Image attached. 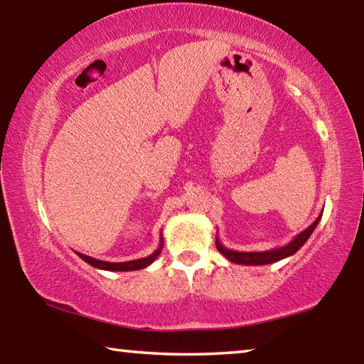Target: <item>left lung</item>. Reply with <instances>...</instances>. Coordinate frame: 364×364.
I'll use <instances>...</instances> for the list:
<instances>
[{
    "instance_id": "8db88e82",
    "label": "left lung",
    "mask_w": 364,
    "mask_h": 364,
    "mask_svg": "<svg viewBox=\"0 0 364 364\" xmlns=\"http://www.w3.org/2000/svg\"><path fill=\"white\" fill-rule=\"evenodd\" d=\"M321 215H318V218L313 221V223L306 228L305 231H301L300 234H297L291 242L286 244L284 247L279 249H271V250H264V252H237V250H231L226 249L223 244L220 242V239L217 236V249L220 250V254H223L228 260L237 264H268V263H274L279 262L282 258L291 257L297 252L301 245H304L308 237L311 236V232L315 231V228L318 226L319 220H321Z\"/></svg>"
}]
</instances>
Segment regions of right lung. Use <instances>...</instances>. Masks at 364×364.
I'll return each instance as SVG.
<instances>
[{
  "label": "right lung",
  "mask_w": 364,
  "mask_h": 364,
  "mask_svg": "<svg viewBox=\"0 0 364 364\" xmlns=\"http://www.w3.org/2000/svg\"><path fill=\"white\" fill-rule=\"evenodd\" d=\"M164 249V237L162 234H160V244L157 250L151 254L149 257H144V258H138V260H132V262H120V263H114V262H104V260H96L93 257H88V255H83L77 252V255L85 260L91 267H95L97 269H106V271H136V269H143L146 267H149V264L156 260V258L160 255V252Z\"/></svg>",
  "instance_id": "obj_1"
}]
</instances>
